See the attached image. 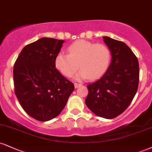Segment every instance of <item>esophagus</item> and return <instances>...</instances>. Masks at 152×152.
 Here are the masks:
<instances>
[{"label":"esophagus","instance_id":"esophagus-1","mask_svg":"<svg viewBox=\"0 0 152 152\" xmlns=\"http://www.w3.org/2000/svg\"><path fill=\"white\" fill-rule=\"evenodd\" d=\"M81 86V84H80V83H74V87L76 88H78V87H79V86Z\"/></svg>","mask_w":152,"mask_h":152}]
</instances>
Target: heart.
<instances>
[{
  "label": "heart",
  "instance_id": "1",
  "mask_svg": "<svg viewBox=\"0 0 152 152\" xmlns=\"http://www.w3.org/2000/svg\"><path fill=\"white\" fill-rule=\"evenodd\" d=\"M67 51L68 54L61 52L54 59L56 69L66 77L72 76L78 66L81 69L74 76L75 79H96L107 71L110 63V51L103 44L78 40L71 44Z\"/></svg>",
  "mask_w": 152,
  "mask_h": 152
}]
</instances>
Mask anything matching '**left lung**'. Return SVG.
I'll return each mask as SVG.
<instances>
[{
	"label": "left lung",
	"instance_id": "1",
	"mask_svg": "<svg viewBox=\"0 0 152 152\" xmlns=\"http://www.w3.org/2000/svg\"><path fill=\"white\" fill-rule=\"evenodd\" d=\"M103 38L110 51L111 62L101 78L88 85L85 102L95 115L113 119L123 113L134 98L140 67L137 58L125 43L109 37Z\"/></svg>",
	"mask_w": 152,
	"mask_h": 152
}]
</instances>
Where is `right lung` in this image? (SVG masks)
Instances as JSON below:
<instances>
[{"label": "right lung", "mask_w": 152, "mask_h": 152, "mask_svg": "<svg viewBox=\"0 0 152 152\" xmlns=\"http://www.w3.org/2000/svg\"><path fill=\"white\" fill-rule=\"evenodd\" d=\"M64 42L41 38L24 47L14 64L15 94L24 110L39 121L58 116L74 90L54 65Z\"/></svg>", "instance_id": "add662e5"}]
</instances>
